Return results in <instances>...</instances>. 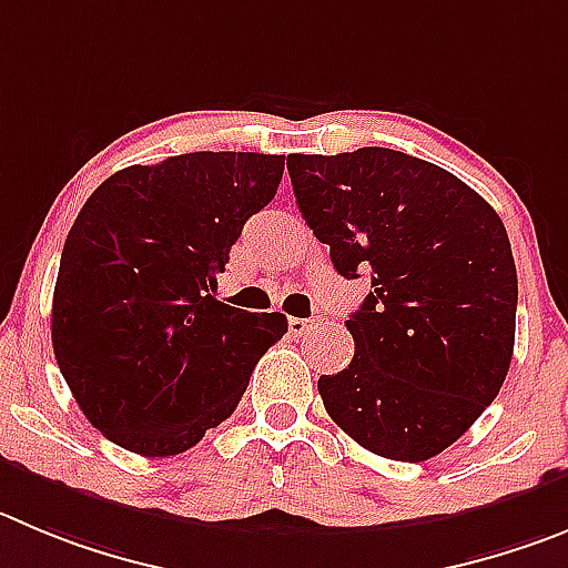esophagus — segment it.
<instances>
[{"instance_id": "obj_1", "label": "esophagus", "mask_w": 568, "mask_h": 568, "mask_svg": "<svg viewBox=\"0 0 568 568\" xmlns=\"http://www.w3.org/2000/svg\"><path fill=\"white\" fill-rule=\"evenodd\" d=\"M316 327H320V320H300V316H291L288 320L291 336H305V333L316 331Z\"/></svg>"}]
</instances>
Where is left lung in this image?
Wrapping results in <instances>:
<instances>
[{"label": "left lung", "mask_w": 568, "mask_h": 568, "mask_svg": "<svg viewBox=\"0 0 568 568\" xmlns=\"http://www.w3.org/2000/svg\"><path fill=\"white\" fill-rule=\"evenodd\" d=\"M288 176L336 272L373 283L344 322L356 356L320 378L327 415L378 457H437L510 369L518 277L505 224L454 173L389 148L291 153Z\"/></svg>", "instance_id": "obj_1"}]
</instances>
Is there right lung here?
<instances>
[{"mask_svg": "<svg viewBox=\"0 0 568 568\" xmlns=\"http://www.w3.org/2000/svg\"><path fill=\"white\" fill-rule=\"evenodd\" d=\"M285 164L232 151L131 164L78 212L52 294V349L87 420L125 452L193 448L288 333L277 311L248 314L212 296Z\"/></svg>", "mask_w": 568, "mask_h": 568, "instance_id": "obj_1", "label": "right lung"}]
</instances>
